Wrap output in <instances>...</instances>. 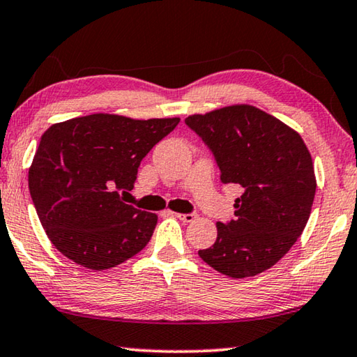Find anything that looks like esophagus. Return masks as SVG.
<instances>
[{
	"label": "esophagus",
	"mask_w": 357,
	"mask_h": 357,
	"mask_svg": "<svg viewBox=\"0 0 357 357\" xmlns=\"http://www.w3.org/2000/svg\"><path fill=\"white\" fill-rule=\"evenodd\" d=\"M178 217L179 220H183L184 223H190V222H195L198 214L197 213H189V214H174Z\"/></svg>",
	"instance_id": "obj_1"
}]
</instances>
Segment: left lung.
I'll return each instance as SVG.
<instances>
[{
	"label": "left lung",
	"mask_w": 357,
	"mask_h": 357,
	"mask_svg": "<svg viewBox=\"0 0 357 357\" xmlns=\"http://www.w3.org/2000/svg\"><path fill=\"white\" fill-rule=\"evenodd\" d=\"M213 153L223 184L243 187L234 219L217 222V239L198 250L204 263L234 279L257 275L291 249L310 217L317 181L301 135L250 105L185 118Z\"/></svg>",
	"instance_id": "left-lung-1"
}]
</instances>
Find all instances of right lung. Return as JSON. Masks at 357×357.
<instances>
[{"label":"right lung","mask_w":357,"mask_h":357,"mask_svg":"<svg viewBox=\"0 0 357 357\" xmlns=\"http://www.w3.org/2000/svg\"><path fill=\"white\" fill-rule=\"evenodd\" d=\"M179 118L88 114L53 124L40 137L29 193L52 244L83 268H114L144 249L157 215L121 200L138 167Z\"/></svg>","instance_id":"1"}]
</instances>
